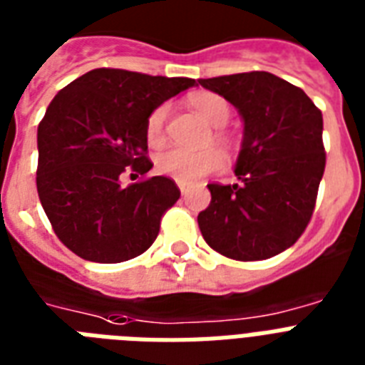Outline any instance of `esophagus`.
<instances>
[{"instance_id":"1","label":"esophagus","mask_w":365,"mask_h":365,"mask_svg":"<svg viewBox=\"0 0 365 365\" xmlns=\"http://www.w3.org/2000/svg\"><path fill=\"white\" fill-rule=\"evenodd\" d=\"M179 190H180V194H182V196H186L190 188H188V185H185V182H179Z\"/></svg>"}]
</instances>
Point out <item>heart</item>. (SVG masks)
I'll use <instances>...</instances> for the list:
<instances>
[{
	"mask_svg": "<svg viewBox=\"0 0 365 365\" xmlns=\"http://www.w3.org/2000/svg\"><path fill=\"white\" fill-rule=\"evenodd\" d=\"M186 103L194 109L207 124L217 128L212 132V141L224 148L233 147V137L222 126H226L232 116V105L226 98L215 92H192L186 98ZM165 118H168V107L160 105L148 115L145 135L150 147H160L165 141ZM224 165L222 154L217 148H205V150H186V148H169L165 153L158 154L156 169L162 175H168L177 182H194V180L205 177V175L217 173Z\"/></svg>",
	"mask_w": 365,
	"mask_h": 365,
	"instance_id": "obj_1",
	"label": "heart"
}]
</instances>
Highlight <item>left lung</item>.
I'll return each instance as SVG.
<instances>
[{
    "label": "left lung",
    "instance_id": "1",
    "mask_svg": "<svg viewBox=\"0 0 365 365\" xmlns=\"http://www.w3.org/2000/svg\"><path fill=\"white\" fill-rule=\"evenodd\" d=\"M243 116L237 185L211 182L197 215L212 250L239 262L265 260L292 247L313 217L326 168L322 113L305 92L267 71L200 78Z\"/></svg>",
    "mask_w": 365,
    "mask_h": 365
}]
</instances>
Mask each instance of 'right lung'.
<instances>
[{
	"label": "right lung",
	"mask_w": 365,
	"mask_h": 365,
	"mask_svg": "<svg viewBox=\"0 0 365 365\" xmlns=\"http://www.w3.org/2000/svg\"><path fill=\"white\" fill-rule=\"evenodd\" d=\"M186 77L100 67L54 96L37 128V194L52 230L88 262L120 264L143 255L180 197L169 177H148V115L194 86ZM135 170L128 187L120 175Z\"/></svg>",
	"instance_id": "add662e5"
}]
</instances>
